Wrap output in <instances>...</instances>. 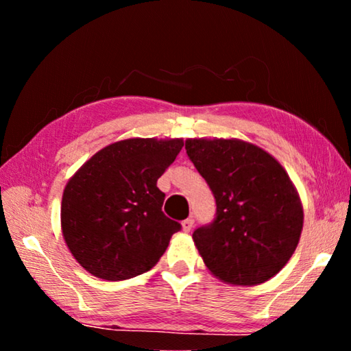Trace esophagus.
<instances>
[{"label":"esophagus","mask_w":351,"mask_h":351,"mask_svg":"<svg viewBox=\"0 0 351 351\" xmlns=\"http://www.w3.org/2000/svg\"><path fill=\"white\" fill-rule=\"evenodd\" d=\"M193 223H195L193 218L184 219V221H182V230H184V232H190V230H192V228H193Z\"/></svg>","instance_id":"1"}]
</instances>
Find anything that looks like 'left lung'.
Returning <instances> with one entry per match:
<instances>
[{
    "instance_id": "8db88e82",
    "label": "left lung",
    "mask_w": 351,
    "mask_h": 351,
    "mask_svg": "<svg viewBox=\"0 0 351 351\" xmlns=\"http://www.w3.org/2000/svg\"><path fill=\"white\" fill-rule=\"evenodd\" d=\"M186 150L217 204L213 221L193 232L206 266L230 285L269 280L294 254L304 226L287 171L269 153L237 139H187Z\"/></svg>"
}]
</instances>
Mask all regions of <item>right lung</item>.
<instances>
[{"instance_id": "right-lung-1", "label": "right lung", "mask_w": 351, "mask_h": 351, "mask_svg": "<svg viewBox=\"0 0 351 351\" xmlns=\"http://www.w3.org/2000/svg\"><path fill=\"white\" fill-rule=\"evenodd\" d=\"M182 139H127L102 148L63 190L62 230L74 258L104 280L150 271L181 224L165 217L156 182Z\"/></svg>"}]
</instances>
